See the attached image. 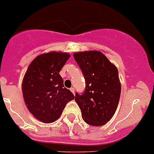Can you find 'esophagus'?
Wrapping results in <instances>:
<instances>
[{
  "mask_svg": "<svg viewBox=\"0 0 154 154\" xmlns=\"http://www.w3.org/2000/svg\"><path fill=\"white\" fill-rule=\"evenodd\" d=\"M70 91H71V92H73V95L75 94V90H74V88H70Z\"/></svg>",
  "mask_w": 154,
  "mask_h": 154,
  "instance_id": "34e87169",
  "label": "esophagus"
}]
</instances>
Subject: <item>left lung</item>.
Masks as SVG:
<instances>
[{
  "label": "left lung",
  "mask_w": 154,
  "mask_h": 154,
  "mask_svg": "<svg viewBox=\"0 0 154 154\" xmlns=\"http://www.w3.org/2000/svg\"><path fill=\"white\" fill-rule=\"evenodd\" d=\"M85 78L83 94L76 93L75 101L84 121L100 127L112 118L120 98L121 83L116 66L98 51L73 54Z\"/></svg>",
  "instance_id": "8db88e82"
}]
</instances>
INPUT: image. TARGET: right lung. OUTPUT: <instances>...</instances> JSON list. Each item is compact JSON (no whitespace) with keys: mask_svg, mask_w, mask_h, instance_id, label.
Segmentation results:
<instances>
[{"mask_svg":"<svg viewBox=\"0 0 154 154\" xmlns=\"http://www.w3.org/2000/svg\"><path fill=\"white\" fill-rule=\"evenodd\" d=\"M70 57L68 53L51 51L37 56L30 63L22 81V92L27 109L45 123L54 122L74 96L64 87L59 74Z\"/></svg>","mask_w":154,"mask_h":154,"instance_id":"obj_1","label":"right lung"}]
</instances>
